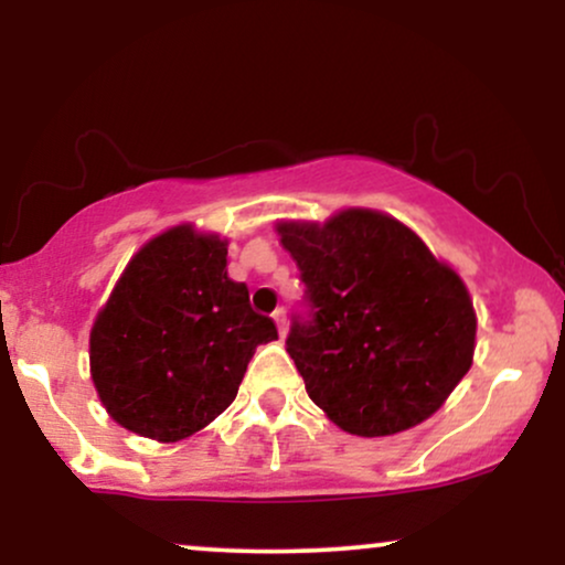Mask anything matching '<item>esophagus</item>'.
I'll use <instances>...</instances> for the list:
<instances>
[{"instance_id": "34e87169", "label": "esophagus", "mask_w": 565, "mask_h": 565, "mask_svg": "<svg viewBox=\"0 0 565 565\" xmlns=\"http://www.w3.org/2000/svg\"><path fill=\"white\" fill-rule=\"evenodd\" d=\"M274 321H276V327H278V334H287V310L284 308H278L276 313H274Z\"/></svg>"}]
</instances>
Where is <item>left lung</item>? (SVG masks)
I'll return each instance as SVG.
<instances>
[{
    "instance_id": "left-lung-1",
    "label": "left lung",
    "mask_w": 565,
    "mask_h": 565,
    "mask_svg": "<svg viewBox=\"0 0 565 565\" xmlns=\"http://www.w3.org/2000/svg\"><path fill=\"white\" fill-rule=\"evenodd\" d=\"M313 305L287 353L310 401L350 436L380 438L425 423L476 353V308L462 276L408 225L366 206L278 220Z\"/></svg>"
}]
</instances>
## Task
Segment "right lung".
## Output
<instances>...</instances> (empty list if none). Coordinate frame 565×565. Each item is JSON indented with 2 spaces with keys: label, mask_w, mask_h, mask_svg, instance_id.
Returning a JSON list of instances; mask_svg holds the SVG:
<instances>
[{
  "label": "right lung",
  "mask_w": 565,
  "mask_h": 565,
  "mask_svg": "<svg viewBox=\"0 0 565 565\" xmlns=\"http://www.w3.org/2000/svg\"><path fill=\"white\" fill-rule=\"evenodd\" d=\"M278 340L228 276V238L180 223L129 257L89 329V377L116 425L174 444L236 398L257 345Z\"/></svg>",
  "instance_id": "right-lung-1"
}]
</instances>
